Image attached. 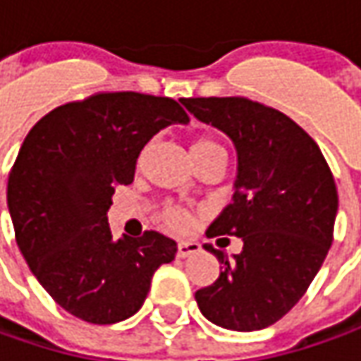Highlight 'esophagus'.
Returning a JSON list of instances; mask_svg holds the SVG:
<instances>
[{
  "mask_svg": "<svg viewBox=\"0 0 361 361\" xmlns=\"http://www.w3.org/2000/svg\"><path fill=\"white\" fill-rule=\"evenodd\" d=\"M200 243L197 242H180L178 243V257H188V255L197 254Z\"/></svg>",
  "mask_w": 361,
  "mask_h": 361,
  "instance_id": "esophagus-1",
  "label": "esophagus"
}]
</instances>
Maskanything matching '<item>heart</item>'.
Listing matches in <instances>:
<instances>
[{"mask_svg": "<svg viewBox=\"0 0 361 361\" xmlns=\"http://www.w3.org/2000/svg\"><path fill=\"white\" fill-rule=\"evenodd\" d=\"M216 152H224V147L219 145L216 140L212 137H197L195 142L192 143V149L190 154L192 157H202L209 156V154H216ZM226 154V152H224ZM161 221L166 224V228H169L171 231H185L192 224V218L185 209L181 207H166L161 212Z\"/></svg>", "mask_w": 361, "mask_h": 361, "instance_id": "1", "label": "heart"}]
</instances>
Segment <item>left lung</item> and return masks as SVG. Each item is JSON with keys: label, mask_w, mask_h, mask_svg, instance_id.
Listing matches in <instances>:
<instances>
[{"label": "left lung", "mask_w": 361, "mask_h": 361, "mask_svg": "<svg viewBox=\"0 0 361 361\" xmlns=\"http://www.w3.org/2000/svg\"><path fill=\"white\" fill-rule=\"evenodd\" d=\"M193 118L224 131L238 154L231 204L207 238H242V252L205 243L219 278L195 292L212 324L254 331L300 302L328 255L338 214L334 176L317 143L274 107L245 97H181Z\"/></svg>", "instance_id": "obj_1"}]
</instances>
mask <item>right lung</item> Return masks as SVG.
Wrapping results in <instances>:
<instances>
[{"label": "right lung", "instance_id": "right-lung-1", "mask_svg": "<svg viewBox=\"0 0 361 361\" xmlns=\"http://www.w3.org/2000/svg\"><path fill=\"white\" fill-rule=\"evenodd\" d=\"M190 118L169 97L116 92L56 107L23 140L7 180L16 242L37 281L71 316L118 324L145 302L178 245L159 231L114 240L107 209L133 181L157 131Z\"/></svg>", "mask_w": 361, "mask_h": 361}]
</instances>
